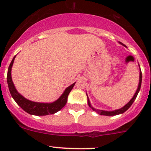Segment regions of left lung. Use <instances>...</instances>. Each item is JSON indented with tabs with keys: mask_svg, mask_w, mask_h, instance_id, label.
<instances>
[{
	"mask_svg": "<svg viewBox=\"0 0 151 151\" xmlns=\"http://www.w3.org/2000/svg\"><path fill=\"white\" fill-rule=\"evenodd\" d=\"M121 45H123V46H125L124 45H123V43H121V42H119ZM141 84H142V71L140 70V67H139V85H138V87H137V91L136 93H134V96L132 97V99L130 100V101H129V102L127 103L125 106H123V107H121V109H115V110H113V111H106V110H101V109H95V108L93 107L92 106H91V102H90V100L89 99H88V95H87V96H88V104L89 105L90 107L91 108V109H93V111H95V112H96L97 113L99 114V115H106V116H113V115H120V114H122L123 112H126V110H127L128 109H129V107H130L131 106H132V104H133V102L134 101V100L136 99L137 96V94L138 93H139V90H140V88H141Z\"/></svg>",
	"mask_w": 151,
	"mask_h": 151,
	"instance_id": "left-lung-1",
	"label": "left lung"
}]
</instances>
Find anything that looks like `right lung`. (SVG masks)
Masks as SVG:
<instances>
[{
	"instance_id": "obj_1",
	"label": "right lung",
	"mask_w": 151,
	"mask_h": 151,
	"mask_svg": "<svg viewBox=\"0 0 151 151\" xmlns=\"http://www.w3.org/2000/svg\"><path fill=\"white\" fill-rule=\"evenodd\" d=\"M15 57L16 56L13 58L9 66L8 73H7V83H8L11 95H12L14 100L16 101L17 104L19 105L24 111L28 112L30 115H38V116H43V115L55 114V112L60 110L66 105L68 94L72 90L73 87L75 85V83L66 88L63 94L59 97V99H58L56 101H53V102L40 103L30 101L18 93V91L15 88L13 81H12V73L11 72H12V68L13 66Z\"/></svg>"
}]
</instances>
